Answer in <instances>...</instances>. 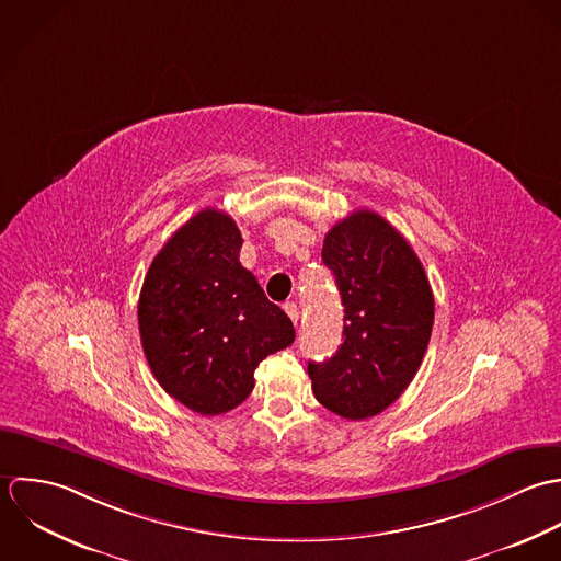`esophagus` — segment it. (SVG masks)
Listing matches in <instances>:
<instances>
[{"instance_id":"obj_1","label":"esophagus","mask_w":561,"mask_h":561,"mask_svg":"<svg viewBox=\"0 0 561 561\" xmlns=\"http://www.w3.org/2000/svg\"><path fill=\"white\" fill-rule=\"evenodd\" d=\"M284 310H286V314L290 317V321L297 325V323H299V308H297V304L288 301V304L284 306Z\"/></svg>"}]
</instances>
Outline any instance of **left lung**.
<instances>
[{"label": "left lung", "instance_id": "left-lung-1", "mask_svg": "<svg viewBox=\"0 0 561 561\" xmlns=\"http://www.w3.org/2000/svg\"><path fill=\"white\" fill-rule=\"evenodd\" d=\"M344 306V342L310 362L314 397L348 421L377 416L414 379L434 328V293L410 242L370 210H355L323 242Z\"/></svg>", "mask_w": 561, "mask_h": 561}]
</instances>
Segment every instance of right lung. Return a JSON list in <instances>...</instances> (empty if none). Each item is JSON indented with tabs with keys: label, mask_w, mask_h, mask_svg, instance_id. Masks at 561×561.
<instances>
[{
	"label": "right lung",
	"mask_w": 561,
	"mask_h": 561,
	"mask_svg": "<svg viewBox=\"0 0 561 561\" xmlns=\"http://www.w3.org/2000/svg\"><path fill=\"white\" fill-rule=\"evenodd\" d=\"M240 247L229 215L197 213L153 257L138 299L153 377L202 416L240 405L255 386L257 364L295 340L286 312L240 264Z\"/></svg>",
	"instance_id": "obj_1"
}]
</instances>
